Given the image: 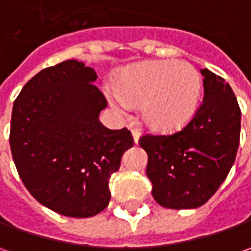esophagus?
<instances>
[{
  "label": "esophagus",
  "instance_id": "esophagus-1",
  "mask_svg": "<svg viewBox=\"0 0 251 251\" xmlns=\"http://www.w3.org/2000/svg\"><path fill=\"white\" fill-rule=\"evenodd\" d=\"M131 134H132V140L135 144H138V140H140V131L137 130V128H132L131 130Z\"/></svg>",
  "mask_w": 251,
  "mask_h": 251
}]
</instances>
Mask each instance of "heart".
I'll return each mask as SVG.
<instances>
[{
  "mask_svg": "<svg viewBox=\"0 0 251 251\" xmlns=\"http://www.w3.org/2000/svg\"><path fill=\"white\" fill-rule=\"evenodd\" d=\"M114 91L111 104L116 110L126 113L127 106L141 104V119L151 130L175 132L197 113L202 78L187 61H145L124 68Z\"/></svg>",
  "mask_w": 251,
  "mask_h": 251,
  "instance_id": "obj_1",
  "label": "heart"
}]
</instances>
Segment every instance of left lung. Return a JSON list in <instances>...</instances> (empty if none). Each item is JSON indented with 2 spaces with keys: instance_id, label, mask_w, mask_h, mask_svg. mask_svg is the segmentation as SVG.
<instances>
[{
  "instance_id": "1",
  "label": "left lung",
  "mask_w": 251,
  "mask_h": 251,
  "mask_svg": "<svg viewBox=\"0 0 251 251\" xmlns=\"http://www.w3.org/2000/svg\"><path fill=\"white\" fill-rule=\"evenodd\" d=\"M204 76V100L181 131L172 135H142L148 153L147 176L156 202L172 209L204 205L235 163L240 138V107L236 96L209 70Z\"/></svg>"
}]
</instances>
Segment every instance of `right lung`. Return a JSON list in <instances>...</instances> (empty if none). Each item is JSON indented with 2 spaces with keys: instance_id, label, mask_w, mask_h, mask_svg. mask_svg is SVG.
Masks as SVG:
<instances>
[{
  "instance_id": "right-lung-1",
  "label": "right lung",
  "mask_w": 251,
  "mask_h": 251,
  "mask_svg": "<svg viewBox=\"0 0 251 251\" xmlns=\"http://www.w3.org/2000/svg\"><path fill=\"white\" fill-rule=\"evenodd\" d=\"M91 67L67 60L44 68L14 101L9 145L25 187L44 207L89 218L109 205L110 176L134 145L127 128L100 121L107 100Z\"/></svg>"
}]
</instances>
